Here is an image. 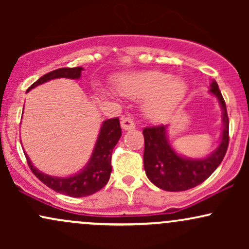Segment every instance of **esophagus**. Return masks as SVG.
Instances as JSON below:
<instances>
[{
	"label": "esophagus",
	"instance_id": "esophagus-1",
	"mask_svg": "<svg viewBox=\"0 0 249 249\" xmlns=\"http://www.w3.org/2000/svg\"><path fill=\"white\" fill-rule=\"evenodd\" d=\"M121 125H122L123 130H125V131L133 130V128L136 127V124H134V122L132 121V118H130V117H123L122 122H121Z\"/></svg>",
	"mask_w": 249,
	"mask_h": 249
}]
</instances>
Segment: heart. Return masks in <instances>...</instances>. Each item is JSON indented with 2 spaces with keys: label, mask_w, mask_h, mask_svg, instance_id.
<instances>
[{
  "label": "heart",
  "mask_w": 249,
  "mask_h": 249,
  "mask_svg": "<svg viewBox=\"0 0 249 249\" xmlns=\"http://www.w3.org/2000/svg\"><path fill=\"white\" fill-rule=\"evenodd\" d=\"M116 88L122 96L144 99V112L148 118H167L186 93V85L180 78L160 71H147L121 77Z\"/></svg>",
  "instance_id": "b5f03b06"
}]
</instances>
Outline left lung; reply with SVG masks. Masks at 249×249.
<instances>
[{"label": "left lung", "instance_id": "8db88e82", "mask_svg": "<svg viewBox=\"0 0 249 249\" xmlns=\"http://www.w3.org/2000/svg\"><path fill=\"white\" fill-rule=\"evenodd\" d=\"M210 92L218 98L222 110L224 130L216 150L201 159H191L180 156L173 150L167 138V125L145 127L144 168L147 178L157 187L170 192H179L198 186L221 164L230 142V121L226 103L215 81L211 83Z\"/></svg>", "mask_w": 249, "mask_h": 249}]
</instances>
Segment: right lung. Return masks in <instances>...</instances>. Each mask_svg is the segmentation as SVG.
<instances>
[{
  "mask_svg": "<svg viewBox=\"0 0 249 249\" xmlns=\"http://www.w3.org/2000/svg\"><path fill=\"white\" fill-rule=\"evenodd\" d=\"M82 70L83 68L81 67L61 68V69L53 70L51 72L45 73L39 79H37L28 89V91L36 88L37 85L43 84V83L49 82L55 78L79 79L81 78ZM121 136L122 128L118 118H111L103 122L90 160L88 161V164L85 165V167L83 168L81 172L67 177V178L53 177L42 173L41 171H38L34 166L27 153L24 154L31 172L35 174L43 184L47 185L51 190L56 191L57 193L75 196V198H81V196H91V194L98 192L99 190H102L107 184L111 171H112L111 156H112L113 147L116 146Z\"/></svg>",
  "mask_w": 249,
  "mask_h": 249,
  "instance_id": "right-lung-1",
  "label": "right lung"
}]
</instances>
